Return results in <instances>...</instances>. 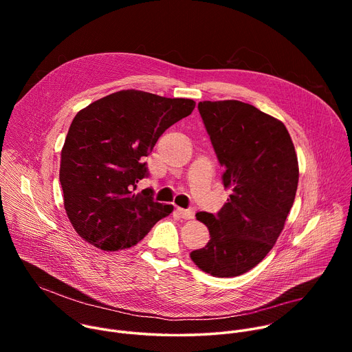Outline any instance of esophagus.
Here are the masks:
<instances>
[{"label":"esophagus","instance_id":"esophagus-1","mask_svg":"<svg viewBox=\"0 0 352 352\" xmlns=\"http://www.w3.org/2000/svg\"><path fill=\"white\" fill-rule=\"evenodd\" d=\"M177 213H178V216H179L181 219H184V220H190V219L195 217V213H193L190 209H181V208H178V209H177Z\"/></svg>","mask_w":352,"mask_h":352}]
</instances>
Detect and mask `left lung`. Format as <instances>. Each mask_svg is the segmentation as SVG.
I'll return each mask as SVG.
<instances>
[{
  "mask_svg": "<svg viewBox=\"0 0 352 352\" xmlns=\"http://www.w3.org/2000/svg\"><path fill=\"white\" fill-rule=\"evenodd\" d=\"M197 109L232 193L217 214L196 213L210 241L190 259L214 277H235L261 263L280 236L296 193L298 159L285 125L256 107L223 100Z\"/></svg>",
  "mask_w": 352,
  "mask_h": 352,
  "instance_id": "8db88e82",
  "label": "left lung"
}]
</instances>
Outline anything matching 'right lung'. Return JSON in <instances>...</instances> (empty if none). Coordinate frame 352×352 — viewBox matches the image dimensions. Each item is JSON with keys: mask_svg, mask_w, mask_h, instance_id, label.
I'll use <instances>...</instances> for the list:
<instances>
[{"mask_svg": "<svg viewBox=\"0 0 352 352\" xmlns=\"http://www.w3.org/2000/svg\"><path fill=\"white\" fill-rule=\"evenodd\" d=\"M193 109L190 98L132 89L100 98L75 116L61 150L60 182L79 236L103 250L131 248L174 210L147 190H132L148 175L144 159L157 139Z\"/></svg>", "mask_w": 352, "mask_h": 352, "instance_id": "right-lung-1", "label": "right lung"}]
</instances>
